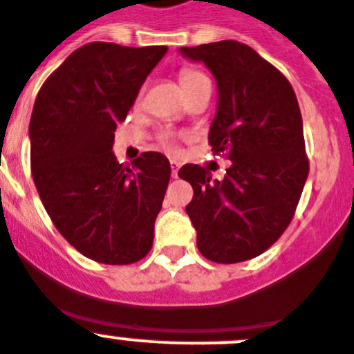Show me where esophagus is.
I'll use <instances>...</instances> for the list:
<instances>
[{
    "instance_id": "esophagus-1",
    "label": "esophagus",
    "mask_w": 354,
    "mask_h": 354,
    "mask_svg": "<svg viewBox=\"0 0 354 354\" xmlns=\"http://www.w3.org/2000/svg\"><path fill=\"white\" fill-rule=\"evenodd\" d=\"M178 171H180V164L178 162H171V174H173V178L178 176Z\"/></svg>"
}]
</instances>
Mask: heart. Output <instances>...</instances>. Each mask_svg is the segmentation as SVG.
Returning a JSON list of instances; mask_svg holds the SVG:
<instances>
[{
    "label": "heart",
    "mask_w": 354,
    "mask_h": 354,
    "mask_svg": "<svg viewBox=\"0 0 354 354\" xmlns=\"http://www.w3.org/2000/svg\"><path fill=\"white\" fill-rule=\"evenodd\" d=\"M201 77H205V75L199 74V72H196V70L185 68V70H181L180 82H181V86H185V84H189V82L197 81V79H201ZM160 141H162V146H165V148H171V146H173V139H171L167 133H165V136H162Z\"/></svg>",
    "instance_id": "b5f03b06"
}]
</instances>
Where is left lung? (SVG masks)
<instances>
[{"mask_svg": "<svg viewBox=\"0 0 354 354\" xmlns=\"http://www.w3.org/2000/svg\"><path fill=\"white\" fill-rule=\"evenodd\" d=\"M180 54L205 63L215 77L218 100L208 141L213 153L231 160L221 181L196 164L178 171L194 189L185 209L197 248L215 263L252 259L286 231L307 181L298 100L275 66L236 40L180 47Z\"/></svg>", "mask_w": 354, "mask_h": 354, "instance_id": "8db88e82", "label": "left lung"}]
</instances>
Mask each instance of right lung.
Here are the masks:
<instances>
[{
  "instance_id": "obj_1",
  "label": "right lung",
  "mask_w": 354,
  "mask_h": 354,
  "mask_svg": "<svg viewBox=\"0 0 354 354\" xmlns=\"http://www.w3.org/2000/svg\"><path fill=\"white\" fill-rule=\"evenodd\" d=\"M165 46L79 47L40 88L30 122L31 174L50 221L82 256L132 264L153 245L169 160L146 151L116 162L114 130Z\"/></svg>"
}]
</instances>
